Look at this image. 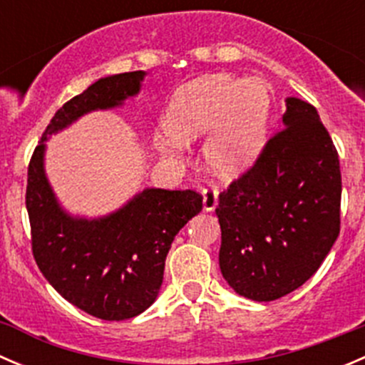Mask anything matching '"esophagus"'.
Returning <instances> with one entry per match:
<instances>
[{
    "mask_svg": "<svg viewBox=\"0 0 365 365\" xmlns=\"http://www.w3.org/2000/svg\"><path fill=\"white\" fill-rule=\"evenodd\" d=\"M217 200H219V187L210 185L203 190V208L205 212H212L217 206Z\"/></svg>",
    "mask_w": 365,
    "mask_h": 365,
    "instance_id": "esophagus-1",
    "label": "esophagus"
}]
</instances>
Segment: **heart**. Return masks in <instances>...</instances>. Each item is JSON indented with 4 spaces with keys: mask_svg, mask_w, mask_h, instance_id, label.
Segmentation results:
<instances>
[{
    "mask_svg": "<svg viewBox=\"0 0 365 365\" xmlns=\"http://www.w3.org/2000/svg\"><path fill=\"white\" fill-rule=\"evenodd\" d=\"M270 97L257 79L240 81L217 73L183 88L165 116L169 138H157L162 150L203 138L205 159L219 176H235L256 157L263 141Z\"/></svg>",
    "mask_w": 365,
    "mask_h": 365,
    "instance_id": "b5f03b06",
    "label": "heart"
}]
</instances>
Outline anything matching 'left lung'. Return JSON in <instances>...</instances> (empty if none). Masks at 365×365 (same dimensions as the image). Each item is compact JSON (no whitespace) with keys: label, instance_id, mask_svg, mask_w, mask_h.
<instances>
[{"label":"left lung","instance_id":"left-lung-1","mask_svg":"<svg viewBox=\"0 0 365 365\" xmlns=\"http://www.w3.org/2000/svg\"><path fill=\"white\" fill-rule=\"evenodd\" d=\"M284 127L219 194V264L242 297L272 302L319 268L341 230L339 155L314 106L286 101Z\"/></svg>","mask_w":365,"mask_h":365}]
</instances>
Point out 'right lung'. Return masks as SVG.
Instances as JSON below:
<instances>
[{"mask_svg":"<svg viewBox=\"0 0 365 365\" xmlns=\"http://www.w3.org/2000/svg\"><path fill=\"white\" fill-rule=\"evenodd\" d=\"M143 77V70L104 77L65 102L28 165L26 208L40 272L65 300L108 322L134 318L155 302L165 256L178 231L201 212L203 196L146 189L111 215L73 219L56 203L46 178L43 141L84 113L120 106L138 93Z\"/></svg>","mask_w":365,"mask_h":365,"instance_id":"1","label":"right lung"}]
</instances>
